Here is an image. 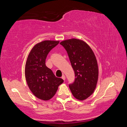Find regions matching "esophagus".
I'll use <instances>...</instances> for the list:
<instances>
[{
	"label": "esophagus",
	"mask_w": 127,
	"mask_h": 127,
	"mask_svg": "<svg viewBox=\"0 0 127 127\" xmlns=\"http://www.w3.org/2000/svg\"><path fill=\"white\" fill-rule=\"evenodd\" d=\"M62 78L63 79L64 81H65V75H63V76H62Z\"/></svg>",
	"instance_id": "1"
}]
</instances>
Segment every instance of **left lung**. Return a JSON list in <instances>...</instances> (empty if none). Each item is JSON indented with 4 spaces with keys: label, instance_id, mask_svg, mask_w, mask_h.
I'll return each instance as SVG.
<instances>
[{
    "label": "left lung",
    "instance_id": "left-lung-1",
    "mask_svg": "<svg viewBox=\"0 0 127 127\" xmlns=\"http://www.w3.org/2000/svg\"><path fill=\"white\" fill-rule=\"evenodd\" d=\"M60 44L67 51L75 73V80L69 85L74 97L84 100L91 95L96 87L98 77V64L95 55L84 41L70 38Z\"/></svg>",
    "mask_w": 127,
    "mask_h": 127
}]
</instances>
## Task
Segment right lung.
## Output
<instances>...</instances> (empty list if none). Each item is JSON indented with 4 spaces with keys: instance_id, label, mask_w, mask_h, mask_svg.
<instances>
[{
    "instance_id": "add662e5",
    "label": "right lung",
    "mask_w": 127,
    "mask_h": 127,
    "mask_svg": "<svg viewBox=\"0 0 127 127\" xmlns=\"http://www.w3.org/2000/svg\"><path fill=\"white\" fill-rule=\"evenodd\" d=\"M59 41L45 40L36 44L30 51L25 65V77L28 86L39 99L47 101L56 94L64 81L56 77L45 65V60L51 49Z\"/></svg>"
}]
</instances>
